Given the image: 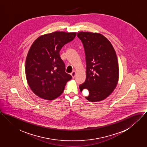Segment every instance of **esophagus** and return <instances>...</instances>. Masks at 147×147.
Here are the masks:
<instances>
[{
	"label": "esophagus",
	"mask_w": 147,
	"mask_h": 147,
	"mask_svg": "<svg viewBox=\"0 0 147 147\" xmlns=\"http://www.w3.org/2000/svg\"><path fill=\"white\" fill-rule=\"evenodd\" d=\"M76 72L75 71H73L71 73V77H72V78H74L75 77V76H76Z\"/></svg>",
	"instance_id": "esophagus-1"
}]
</instances>
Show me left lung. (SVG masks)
Wrapping results in <instances>:
<instances>
[{"mask_svg":"<svg viewBox=\"0 0 147 147\" xmlns=\"http://www.w3.org/2000/svg\"><path fill=\"white\" fill-rule=\"evenodd\" d=\"M83 43L86 61V79L80 86L81 92L87 89L86 98L98 102L108 98L115 88L119 80L117 55L110 41L102 34L79 32Z\"/></svg>","mask_w":147,"mask_h":147,"instance_id":"obj_1","label":"left lung"}]
</instances>
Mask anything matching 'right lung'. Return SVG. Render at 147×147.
<instances>
[{
  "label": "right lung",
  "mask_w": 147,
  "mask_h": 147,
  "mask_svg": "<svg viewBox=\"0 0 147 147\" xmlns=\"http://www.w3.org/2000/svg\"><path fill=\"white\" fill-rule=\"evenodd\" d=\"M76 34L64 32L46 34L32 45L26 59L25 74L29 87L38 97L47 100L58 98L63 92L67 82L71 79L65 73L59 52Z\"/></svg>",
  "instance_id": "obj_1"
}]
</instances>
